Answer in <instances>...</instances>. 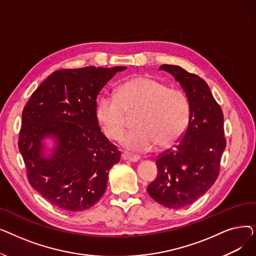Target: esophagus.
Returning a JSON list of instances; mask_svg holds the SVG:
<instances>
[{
    "label": "esophagus",
    "mask_w": 256,
    "mask_h": 256,
    "mask_svg": "<svg viewBox=\"0 0 256 256\" xmlns=\"http://www.w3.org/2000/svg\"><path fill=\"white\" fill-rule=\"evenodd\" d=\"M121 158H122L124 160H128V162H132V163H136L139 160L138 156H132V154H126V152L121 154Z\"/></svg>",
    "instance_id": "1"
}]
</instances>
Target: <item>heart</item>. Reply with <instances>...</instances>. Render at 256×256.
Returning <instances> with one entry per match:
<instances>
[{
    "instance_id": "heart-1",
    "label": "heart",
    "mask_w": 256,
    "mask_h": 256,
    "mask_svg": "<svg viewBox=\"0 0 256 256\" xmlns=\"http://www.w3.org/2000/svg\"><path fill=\"white\" fill-rule=\"evenodd\" d=\"M128 115L136 114L135 130L121 139V145L134 152H148L154 146L168 148L178 141L190 119V102L178 89L162 80L134 76L121 83L115 96L104 94L96 104V118L104 136L118 140L124 132Z\"/></svg>"
}]
</instances>
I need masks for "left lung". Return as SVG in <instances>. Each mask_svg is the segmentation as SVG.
<instances>
[{"instance_id": "8db88e82", "label": "left lung", "mask_w": 256, "mask_h": 256, "mask_svg": "<svg viewBox=\"0 0 256 256\" xmlns=\"http://www.w3.org/2000/svg\"><path fill=\"white\" fill-rule=\"evenodd\" d=\"M160 70L180 82L190 102V119L174 148L158 156V176L147 192L165 208H180L206 194L219 176L226 146L224 118L204 80L178 65L163 64Z\"/></svg>"}]
</instances>
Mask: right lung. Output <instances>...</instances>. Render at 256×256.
<instances>
[{
  "label": "right lung",
  "mask_w": 256,
  "mask_h": 256,
  "mask_svg": "<svg viewBox=\"0 0 256 256\" xmlns=\"http://www.w3.org/2000/svg\"><path fill=\"white\" fill-rule=\"evenodd\" d=\"M126 66H87L52 72L24 108L18 148L34 189L55 206L80 212L102 197L108 173L120 152L104 135L96 118L102 88ZM56 146L45 154L43 140Z\"/></svg>",
  "instance_id": "1"
}]
</instances>
